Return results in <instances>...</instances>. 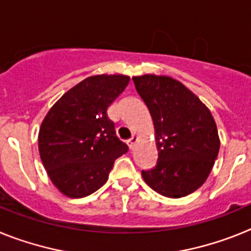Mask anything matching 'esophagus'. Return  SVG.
I'll return each instance as SVG.
<instances>
[{
	"instance_id": "esophagus-1",
	"label": "esophagus",
	"mask_w": 251,
	"mask_h": 251,
	"mask_svg": "<svg viewBox=\"0 0 251 251\" xmlns=\"http://www.w3.org/2000/svg\"><path fill=\"white\" fill-rule=\"evenodd\" d=\"M137 139L138 138L134 136H133L130 139H128L127 145H128V147H129V150H133V148H134V146H136V143H137Z\"/></svg>"
}]
</instances>
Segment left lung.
Masks as SVG:
<instances>
[{"mask_svg": "<svg viewBox=\"0 0 251 251\" xmlns=\"http://www.w3.org/2000/svg\"><path fill=\"white\" fill-rule=\"evenodd\" d=\"M132 79L153 119L158 151L156 166L142 171V176L162 196H187L205 182L220 148L211 113L172 77Z\"/></svg>", "mask_w": 251, "mask_h": 251, "instance_id": "8db88e82", "label": "left lung"}]
</instances>
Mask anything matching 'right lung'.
I'll return each mask as SVG.
<instances>
[{"label": "right lung", "mask_w": 251, "mask_h": 251, "mask_svg": "<svg viewBox=\"0 0 251 251\" xmlns=\"http://www.w3.org/2000/svg\"><path fill=\"white\" fill-rule=\"evenodd\" d=\"M128 83L124 75L86 77L44 119L39 133L41 161L52 183L68 197L80 199L99 190L115 159L128 151L106 114Z\"/></svg>", "instance_id": "obj_1"}]
</instances>
